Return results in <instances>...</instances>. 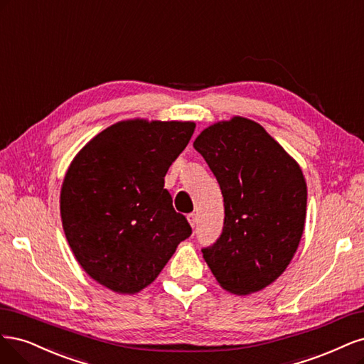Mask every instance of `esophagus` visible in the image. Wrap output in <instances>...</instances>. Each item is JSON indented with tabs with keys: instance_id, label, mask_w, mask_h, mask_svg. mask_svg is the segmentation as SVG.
<instances>
[{
	"instance_id": "34e87169",
	"label": "esophagus",
	"mask_w": 364,
	"mask_h": 364,
	"mask_svg": "<svg viewBox=\"0 0 364 364\" xmlns=\"http://www.w3.org/2000/svg\"><path fill=\"white\" fill-rule=\"evenodd\" d=\"M187 220H189V224H191L192 227H195V225H196V222H198V216H196V213L187 215Z\"/></svg>"
}]
</instances>
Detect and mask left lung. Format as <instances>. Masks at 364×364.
I'll list each match as a JSON object with an SVG mask.
<instances>
[{"label":"left lung","instance_id":"1","mask_svg":"<svg viewBox=\"0 0 364 364\" xmlns=\"http://www.w3.org/2000/svg\"><path fill=\"white\" fill-rule=\"evenodd\" d=\"M204 157L224 196V227L204 260L219 284L236 293L275 281L299 245L307 186L298 163L254 121L232 118L199 134Z\"/></svg>","mask_w":364,"mask_h":364}]
</instances>
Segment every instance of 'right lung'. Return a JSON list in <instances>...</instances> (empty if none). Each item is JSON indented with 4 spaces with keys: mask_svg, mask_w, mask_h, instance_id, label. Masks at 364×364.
Returning <instances> with one entry per match:
<instances>
[{
    "mask_svg": "<svg viewBox=\"0 0 364 364\" xmlns=\"http://www.w3.org/2000/svg\"><path fill=\"white\" fill-rule=\"evenodd\" d=\"M193 132V122H118L71 163L60 193L63 230L75 259L100 284L118 293L142 290L192 234L175 212L165 175Z\"/></svg>",
    "mask_w": 364,
    "mask_h": 364,
    "instance_id": "1",
    "label": "right lung"
}]
</instances>
